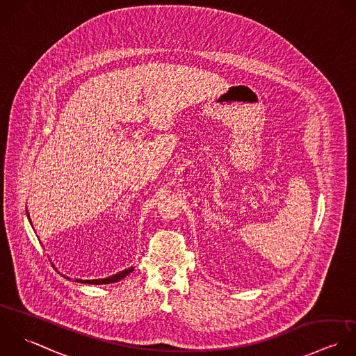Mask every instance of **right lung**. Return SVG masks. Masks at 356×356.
Instances as JSON below:
<instances>
[{"label": "right lung", "instance_id": "obj_1", "mask_svg": "<svg viewBox=\"0 0 356 356\" xmlns=\"http://www.w3.org/2000/svg\"><path fill=\"white\" fill-rule=\"evenodd\" d=\"M30 220V219H29ZM133 272V268H129V269H124L111 277H106V279H95V280H81V279H76L77 283H84V284H109V283H116L119 280H122L123 277H126L127 275H130ZM69 279V277H67Z\"/></svg>", "mask_w": 356, "mask_h": 356}]
</instances>
